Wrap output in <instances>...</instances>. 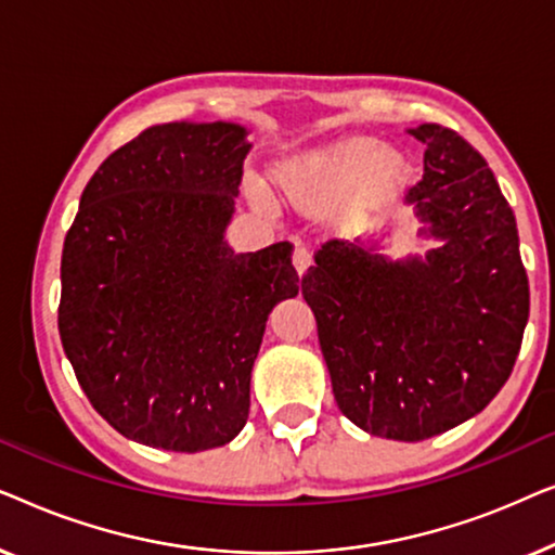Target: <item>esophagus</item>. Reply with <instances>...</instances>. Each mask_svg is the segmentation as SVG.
I'll list each match as a JSON object with an SVG mask.
<instances>
[{"label": "esophagus", "instance_id": "1", "mask_svg": "<svg viewBox=\"0 0 555 555\" xmlns=\"http://www.w3.org/2000/svg\"><path fill=\"white\" fill-rule=\"evenodd\" d=\"M293 264H295V270H298V275H306L310 264H313V255H310V249H308L306 245H298V247H295V253H293Z\"/></svg>", "mask_w": 555, "mask_h": 555}]
</instances>
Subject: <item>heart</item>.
<instances>
[{"label": "heart", "mask_w": 555, "mask_h": 555, "mask_svg": "<svg viewBox=\"0 0 555 555\" xmlns=\"http://www.w3.org/2000/svg\"><path fill=\"white\" fill-rule=\"evenodd\" d=\"M409 164L374 139H348L287 164L280 184L302 207H323L361 184L356 207L369 209L406 179Z\"/></svg>", "instance_id": "heart-1"}]
</instances>
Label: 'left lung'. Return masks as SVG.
Wrapping results in <instances>:
<instances>
[{
	"label": "left lung",
	"mask_w": 555,
	"mask_h": 555,
	"mask_svg": "<svg viewBox=\"0 0 555 555\" xmlns=\"http://www.w3.org/2000/svg\"><path fill=\"white\" fill-rule=\"evenodd\" d=\"M424 177L406 202L442 245L391 262L331 240L302 275L333 397L356 427L420 442L495 399L518 359L530 293L518 227L490 166L452 128L409 131Z\"/></svg>",
	"instance_id": "left-lung-1"
}]
</instances>
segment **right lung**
I'll use <instances>...</instances> for the list:
<instances>
[{
  "mask_svg": "<svg viewBox=\"0 0 555 555\" xmlns=\"http://www.w3.org/2000/svg\"><path fill=\"white\" fill-rule=\"evenodd\" d=\"M247 128L151 126L98 166L67 230L57 328L90 404L133 442L204 452L247 424L291 242L234 255Z\"/></svg>",
  "mask_w": 555,
  "mask_h": 555,
  "instance_id": "1",
  "label": "right lung"
}]
</instances>
